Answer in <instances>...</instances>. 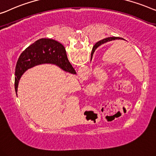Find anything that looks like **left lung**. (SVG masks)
Wrapping results in <instances>:
<instances>
[{
	"instance_id": "1",
	"label": "left lung",
	"mask_w": 156,
	"mask_h": 156,
	"mask_svg": "<svg viewBox=\"0 0 156 156\" xmlns=\"http://www.w3.org/2000/svg\"><path fill=\"white\" fill-rule=\"evenodd\" d=\"M116 39H122V38H119V37H108V38H106V39H104L103 40H101L99 41L98 42H97L96 44H95V46H94V48L93 50H92V52H91V58H92V56H93V53L94 51L96 50V48H98V47L99 46H101V44H104V43H106V42H108V41H113V40H116ZM125 40V39H124Z\"/></svg>"
}]
</instances>
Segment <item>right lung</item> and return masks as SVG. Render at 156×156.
I'll return each mask as SVG.
<instances>
[{
    "instance_id": "obj_1",
    "label": "right lung",
    "mask_w": 156,
    "mask_h": 156,
    "mask_svg": "<svg viewBox=\"0 0 156 156\" xmlns=\"http://www.w3.org/2000/svg\"><path fill=\"white\" fill-rule=\"evenodd\" d=\"M44 63L55 64L65 72L76 74L67 59L65 47L60 43L51 39H41L28 46L18 58L15 67V91L17 92L19 81L24 72Z\"/></svg>"
}]
</instances>
